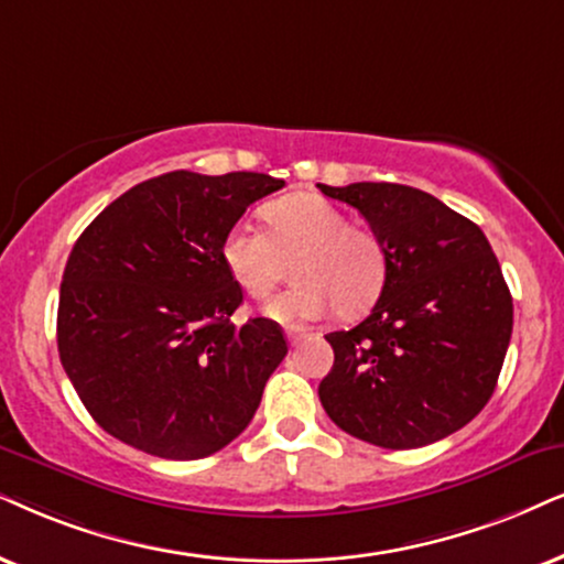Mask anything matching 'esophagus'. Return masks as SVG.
<instances>
[{
    "mask_svg": "<svg viewBox=\"0 0 564 564\" xmlns=\"http://www.w3.org/2000/svg\"><path fill=\"white\" fill-rule=\"evenodd\" d=\"M306 335H310V333H306V330H299V327H289V330H286V338H289V344H291V346H299V344H302V340L306 338Z\"/></svg>",
    "mask_w": 564,
    "mask_h": 564,
    "instance_id": "1",
    "label": "esophagus"
}]
</instances>
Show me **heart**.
Instances as JSON below:
<instances>
[{"instance_id": "heart-1", "label": "heart", "mask_w": 564, "mask_h": 564, "mask_svg": "<svg viewBox=\"0 0 564 564\" xmlns=\"http://www.w3.org/2000/svg\"><path fill=\"white\" fill-rule=\"evenodd\" d=\"M265 234L237 220L220 239V262L249 299H265L291 257L294 286L265 306L275 323H310L338 306L340 317H359L382 294L388 254L377 234L348 226L330 199L299 192L260 210Z\"/></svg>"}]
</instances>
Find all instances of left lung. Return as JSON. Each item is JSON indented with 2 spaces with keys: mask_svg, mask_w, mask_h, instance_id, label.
I'll use <instances>...</instances> for the list:
<instances>
[{
  "mask_svg": "<svg viewBox=\"0 0 564 564\" xmlns=\"http://www.w3.org/2000/svg\"><path fill=\"white\" fill-rule=\"evenodd\" d=\"M317 187L359 210L388 254L369 317L325 335L335 361L319 403L351 437L388 451L458 432L495 393L512 333V296L487 237L405 184Z\"/></svg>",
  "mask_w": 564,
  "mask_h": 564,
  "instance_id": "left-lung-1",
  "label": "left lung"
}]
</instances>
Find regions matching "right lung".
<instances>
[{"instance_id":"right-lung-1","label":"right lung","mask_w":564,"mask_h":564,"mask_svg":"<svg viewBox=\"0 0 564 564\" xmlns=\"http://www.w3.org/2000/svg\"><path fill=\"white\" fill-rule=\"evenodd\" d=\"M283 180L171 171L134 184L69 252L56 346L98 426L148 455L197 460L237 440L289 346L265 317L237 327L220 239Z\"/></svg>"}]
</instances>
